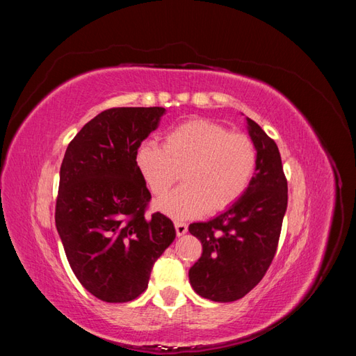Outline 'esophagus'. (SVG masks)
<instances>
[{
    "label": "esophagus",
    "instance_id": "34e87169",
    "mask_svg": "<svg viewBox=\"0 0 356 356\" xmlns=\"http://www.w3.org/2000/svg\"><path fill=\"white\" fill-rule=\"evenodd\" d=\"M175 230H177V236H182L187 233L188 225L184 221H175Z\"/></svg>",
    "mask_w": 356,
    "mask_h": 356
}]
</instances>
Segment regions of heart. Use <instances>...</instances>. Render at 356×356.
<instances>
[{"instance_id": "heart-1", "label": "heart", "mask_w": 356, "mask_h": 356, "mask_svg": "<svg viewBox=\"0 0 356 356\" xmlns=\"http://www.w3.org/2000/svg\"><path fill=\"white\" fill-rule=\"evenodd\" d=\"M258 152L252 139L227 127L195 118L163 138V145L144 143L136 152V168L154 196H163L178 181L184 186L156 202L174 218L215 213L238 200L257 172Z\"/></svg>"}]
</instances>
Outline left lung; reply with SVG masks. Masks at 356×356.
<instances>
[{"label":"left lung","mask_w":356,"mask_h":356,"mask_svg":"<svg viewBox=\"0 0 356 356\" xmlns=\"http://www.w3.org/2000/svg\"><path fill=\"white\" fill-rule=\"evenodd\" d=\"M258 152L250 187L232 207L207 222L190 224L202 242V255L188 277L196 293L218 303L239 300L261 281L281 236L288 186L276 143L246 117Z\"/></svg>","instance_id":"8db88e82"}]
</instances>
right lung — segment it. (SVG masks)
Returning a JSON list of instances; mask_svg holds the SVG:
<instances>
[{
    "instance_id": "add662e5",
    "label": "right lung",
    "mask_w": 356,
    "mask_h": 356,
    "mask_svg": "<svg viewBox=\"0 0 356 356\" xmlns=\"http://www.w3.org/2000/svg\"><path fill=\"white\" fill-rule=\"evenodd\" d=\"M165 113L161 106L105 110L81 127L62 160L56 229L74 275L106 303L141 296L175 239L166 215H145L152 195L136 168L139 145Z\"/></svg>"
}]
</instances>
